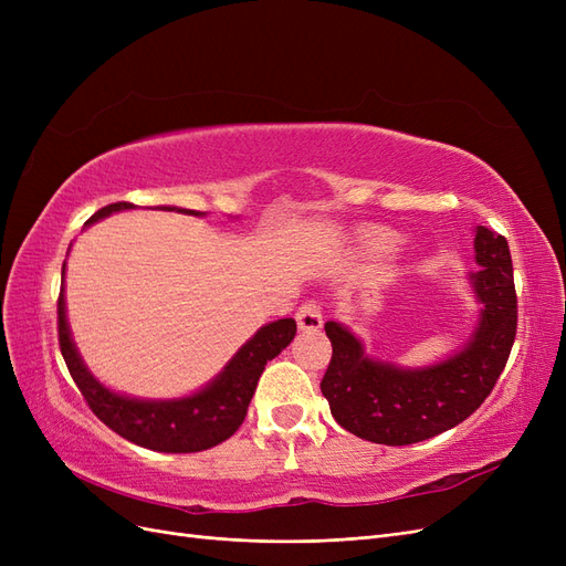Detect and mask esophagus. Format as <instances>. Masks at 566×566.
I'll use <instances>...</instances> for the list:
<instances>
[{
  "instance_id": "34e87169",
  "label": "esophagus",
  "mask_w": 566,
  "mask_h": 566,
  "mask_svg": "<svg viewBox=\"0 0 566 566\" xmlns=\"http://www.w3.org/2000/svg\"><path fill=\"white\" fill-rule=\"evenodd\" d=\"M295 318H297L300 331H318L323 325V314L316 302H304L297 310Z\"/></svg>"
}]
</instances>
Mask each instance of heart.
Wrapping results in <instances>:
<instances>
[{
  "mask_svg": "<svg viewBox=\"0 0 566 566\" xmlns=\"http://www.w3.org/2000/svg\"><path fill=\"white\" fill-rule=\"evenodd\" d=\"M366 245H368V250H373V252L385 254V252H389V248H391V238H389L387 233H370V235L366 238Z\"/></svg>",
  "mask_w": 566,
  "mask_h": 566,
  "instance_id": "b5f03b06",
  "label": "heart"
}]
</instances>
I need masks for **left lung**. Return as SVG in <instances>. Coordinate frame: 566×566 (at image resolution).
<instances>
[{"instance_id":"1","label":"left lung","mask_w":566,"mask_h":566,"mask_svg":"<svg viewBox=\"0 0 566 566\" xmlns=\"http://www.w3.org/2000/svg\"><path fill=\"white\" fill-rule=\"evenodd\" d=\"M468 283L479 302L476 323L458 352L437 364L408 368L366 354L347 325L325 323L333 345L321 380L333 418L358 439L406 447L451 430L484 403L507 364L517 333V295L510 248L486 227L474 229Z\"/></svg>"}]
</instances>
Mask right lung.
Masks as SVG:
<instances>
[{"mask_svg":"<svg viewBox=\"0 0 566 566\" xmlns=\"http://www.w3.org/2000/svg\"><path fill=\"white\" fill-rule=\"evenodd\" d=\"M132 202H113L101 208L87 219L96 224L115 212L134 210ZM158 210L205 217V212L177 208V205H158ZM297 333L295 318H279L262 325L245 345L238 349L231 361L219 375L193 394L177 399H139L115 391L101 382L82 361L65 314V264L61 269L59 295V345L82 397L101 422L127 441L160 453H196L212 449L227 441L243 424L252 394L260 382L266 361L279 356Z\"/></svg>","mask_w":566,"mask_h":566,"instance_id":"1","label":"right lung"}]
</instances>
